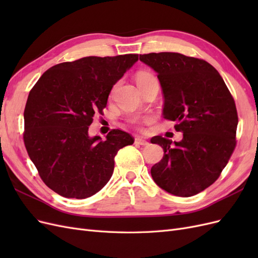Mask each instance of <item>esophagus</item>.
<instances>
[{
    "mask_svg": "<svg viewBox=\"0 0 258 258\" xmlns=\"http://www.w3.org/2000/svg\"><path fill=\"white\" fill-rule=\"evenodd\" d=\"M135 143H136L137 145H143V146H145V145L148 144V142L146 141V140H144V139H142V138H136Z\"/></svg>",
    "mask_w": 258,
    "mask_h": 258,
    "instance_id": "34e87169",
    "label": "esophagus"
}]
</instances>
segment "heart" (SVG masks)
<instances>
[{
	"instance_id": "obj_1",
	"label": "heart",
	"mask_w": 258,
	"mask_h": 258,
	"mask_svg": "<svg viewBox=\"0 0 258 258\" xmlns=\"http://www.w3.org/2000/svg\"><path fill=\"white\" fill-rule=\"evenodd\" d=\"M153 80H157V79H156V77L153 74L147 73V72H141V73H139L138 76H137V83H138V85L141 84V83L148 82V81H153ZM142 120L143 119L140 118V117H132V118L130 119V121L132 123H135V124L141 123Z\"/></svg>"
}]
</instances>
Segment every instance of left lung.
I'll return each instance as SVG.
<instances>
[{
	"label": "left lung",
	"instance_id": "left-lung-1",
	"mask_svg": "<svg viewBox=\"0 0 258 258\" xmlns=\"http://www.w3.org/2000/svg\"><path fill=\"white\" fill-rule=\"evenodd\" d=\"M157 72L165 103L163 118L176 121L179 142L160 136L151 142L163 148L151 174L160 188L190 197L212 185L236 147L238 114L222 76L207 61L178 52L140 54Z\"/></svg>",
	"mask_w": 258,
	"mask_h": 258
}]
</instances>
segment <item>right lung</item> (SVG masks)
<instances>
[{"label":"right lung","instance_id":"right-lung-1","mask_svg":"<svg viewBox=\"0 0 258 258\" xmlns=\"http://www.w3.org/2000/svg\"><path fill=\"white\" fill-rule=\"evenodd\" d=\"M139 54L85 57L48 69L31 89L25 108L23 141L43 182L66 198L85 199L110 181L114 158L134 144L113 129L104 140L89 137L95 114L102 113L113 86Z\"/></svg>","mask_w":258,"mask_h":258}]
</instances>
